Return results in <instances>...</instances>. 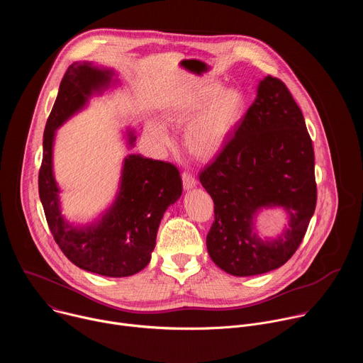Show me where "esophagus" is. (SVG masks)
<instances>
[{
    "mask_svg": "<svg viewBox=\"0 0 363 363\" xmlns=\"http://www.w3.org/2000/svg\"><path fill=\"white\" fill-rule=\"evenodd\" d=\"M182 182H184V188L186 191L192 189L196 185V179H195V177L191 172H184L182 174Z\"/></svg>",
    "mask_w": 363,
    "mask_h": 363,
    "instance_id": "34e87169",
    "label": "esophagus"
}]
</instances>
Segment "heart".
<instances>
[{
    "mask_svg": "<svg viewBox=\"0 0 363 363\" xmlns=\"http://www.w3.org/2000/svg\"><path fill=\"white\" fill-rule=\"evenodd\" d=\"M245 113V96L235 87H224L203 80L177 96L167 109L172 123H184V145L189 153L201 160H211L224 149ZM147 135L162 146L171 136L158 121L146 122Z\"/></svg>",
    "mask_w": 363,
    "mask_h": 363,
    "instance_id": "1",
    "label": "heart"
}]
</instances>
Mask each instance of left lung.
<instances>
[{
    "label": "left lung",
    "instance_id": "1",
    "mask_svg": "<svg viewBox=\"0 0 363 363\" xmlns=\"http://www.w3.org/2000/svg\"><path fill=\"white\" fill-rule=\"evenodd\" d=\"M199 181L214 201L206 248L221 270L237 277L263 274L296 252L316 208L315 152L303 113L281 80H260L234 136ZM273 208H283L289 223L276 238H258L255 218Z\"/></svg>",
    "mask_w": 363,
    "mask_h": 363
}]
</instances>
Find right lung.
Returning <instances> with one entry per match:
<instances>
[{"instance_id":"obj_1","label":"right lung","mask_w":363,"mask_h":363,"mask_svg":"<svg viewBox=\"0 0 363 363\" xmlns=\"http://www.w3.org/2000/svg\"><path fill=\"white\" fill-rule=\"evenodd\" d=\"M119 84L115 70L93 62L69 66L43 136V162L38 194L47 224L56 242L77 267L106 277H128L143 270L157 244V233L168 206L182 195V179L169 162L130 153L123 160L116 198L90 224L76 225L62 214L60 188L53 172L56 130L83 111L89 99ZM135 132L126 130L128 147L135 146Z\"/></svg>"}]
</instances>
